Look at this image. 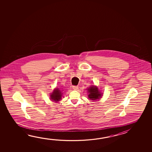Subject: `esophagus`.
<instances>
[{
    "label": "esophagus",
    "mask_w": 152,
    "mask_h": 152,
    "mask_svg": "<svg viewBox=\"0 0 152 152\" xmlns=\"http://www.w3.org/2000/svg\"><path fill=\"white\" fill-rule=\"evenodd\" d=\"M72 88L74 90H77L78 88V87L77 86H72Z\"/></svg>",
    "instance_id": "esophagus-1"
}]
</instances>
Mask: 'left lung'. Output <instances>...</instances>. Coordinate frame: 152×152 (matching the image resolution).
Masks as SVG:
<instances>
[{
	"label": "left lung",
	"mask_w": 152,
	"mask_h": 152,
	"mask_svg": "<svg viewBox=\"0 0 152 152\" xmlns=\"http://www.w3.org/2000/svg\"><path fill=\"white\" fill-rule=\"evenodd\" d=\"M87 92L89 93L88 97L90 100L96 101L99 100L102 96V93H101L98 87L94 85H92L87 88Z\"/></svg>",
	"instance_id": "8db88e82"
}]
</instances>
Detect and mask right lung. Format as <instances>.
I'll list each match as a JSON object with an SVG mask.
<instances>
[{"label": "right lung", "instance_id": "obj_1", "mask_svg": "<svg viewBox=\"0 0 152 152\" xmlns=\"http://www.w3.org/2000/svg\"><path fill=\"white\" fill-rule=\"evenodd\" d=\"M62 92L59 88H56L50 95V99L53 102H59L61 99Z\"/></svg>", "mask_w": 152, "mask_h": 152}]
</instances>
